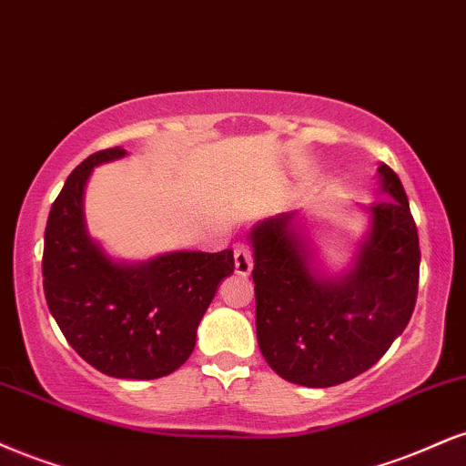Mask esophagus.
<instances>
[{
    "label": "esophagus",
    "instance_id": "obj_1",
    "mask_svg": "<svg viewBox=\"0 0 466 466\" xmlns=\"http://www.w3.org/2000/svg\"><path fill=\"white\" fill-rule=\"evenodd\" d=\"M234 268H237L238 276H249L251 268H254V254L248 243H238L234 248Z\"/></svg>",
    "mask_w": 466,
    "mask_h": 466
}]
</instances>
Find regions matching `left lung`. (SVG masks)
Wrapping results in <instances>:
<instances>
[{"mask_svg": "<svg viewBox=\"0 0 466 466\" xmlns=\"http://www.w3.org/2000/svg\"><path fill=\"white\" fill-rule=\"evenodd\" d=\"M371 232L356 267L321 278L310 267L295 212L251 229L258 347L279 378L310 389L343 384L371 369L410 321L419 290V234L406 190L389 165Z\"/></svg>", "mask_w": 466, "mask_h": 466, "instance_id": "left-lung-1", "label": "left lung"}]
</instances>
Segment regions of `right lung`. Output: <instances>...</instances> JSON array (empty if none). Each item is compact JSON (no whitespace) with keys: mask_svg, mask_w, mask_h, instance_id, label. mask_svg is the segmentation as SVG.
Listing matches in <instances>:
<instances>
[{"mask_svg":"<svg viewBox=\"0 0 466 466\" xmlns=\"http://www.w3.org/2000/svg\"><path fill=\"white\" fill-rule=\"evenodd\" d=\"M121 156L126 149H102L66 177L45 228L43 290L66 343L91 367L156 380L193 354L201 317L234 271V251H176L141 265L106 256L84 226L82 198L93 167Z\"/></svg>","mask_w":466,"mask_h":466,"instance_id":"add662e5","label":"right lung"}]
</instances>
